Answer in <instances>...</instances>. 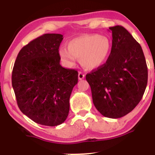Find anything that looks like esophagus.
Returning a JSON list of instances; mask_svg holds the SVG:
<instances>
[{
  "mask_svg": "<svg viewBox=\"0 0 155 155\" xmlns=\"http://www.w3.org/2000/svg\"><path fill=\"white\" fill-rule=\"evenodd\" d=\"M84 76H85V75L83 74V73L79 72V74H78V77H79V80L83 79L84 78Z\"/></svg>",
  "mask_w": 155,
  "mask_h": 155,
  "instance_id": "34e87169",
  "label": "esophagus"
}]
</instances>
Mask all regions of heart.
<instances>
[{"mask_svg": "<svg viewBox=\"0 0 155 155\" xmlns=\"http://www.w3.org/2000/svg\"><path fill=\"white\" fill-rule=\"evenodd\" d=\"M111 47V39L106 35L86 34L69 41L67 49L59 50V56L67 67L74 66L79 59L84 68L94 70L107 61Z\"/></svg>", "mask_w": 155, "mask_h": 155, "instance_id": "heart-1", "label": "heart"}]
</instances>
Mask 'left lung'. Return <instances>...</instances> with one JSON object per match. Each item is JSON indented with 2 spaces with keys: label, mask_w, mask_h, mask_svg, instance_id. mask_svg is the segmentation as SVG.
Here are the masks:
<instances>
[{
  "label": "left lung",
  "mask_w": 155,
  "mask_h": 155,
  "mask_svg": "<svg viewBox=\"0 0 155 155\" xmlns=\"http://www.w3.org/2000/svg\"><path fill=\"white\" fill-rule=\"evenodd\" d=\"M112 47L106 63L86 75L95 108L103 116L117 119L141 100L148 70L140 45L122 26L111 27Z\"/></svg>",
  "instance_id": "8db88e82"
}]
</instances>
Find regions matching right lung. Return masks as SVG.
Wrapping results in <instances>:
<instances>
[{
  "instance_id": "add662e5",
  "label": "right lung",
  "mask_w": 155,
  "mask_h": 155,
  "mask_svg": "<svg viewBox=\"0 0 155 155\" xmlns=\"http://www.w3.org/2000/svg\"><path fill=\"white\" fill-rule=\"evenodd\" d=\"M63 36L47 33L32 41L19 51L12 71V87L19 109L42 125L65 122L71 94L78 82V72L60 64Z\"/></svg>"
}]
</instances>
